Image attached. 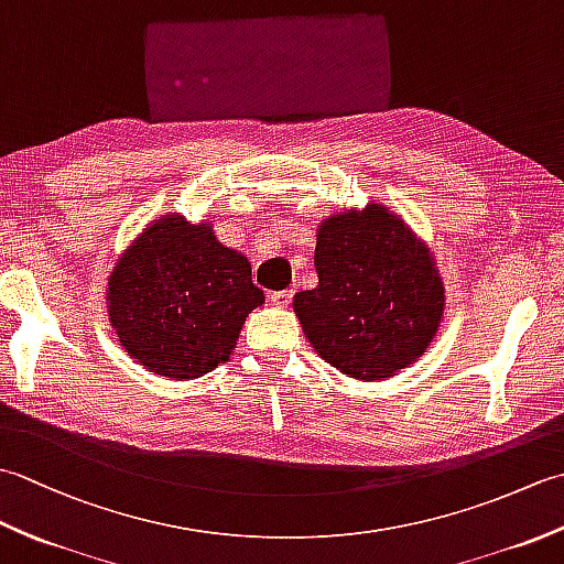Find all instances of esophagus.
I'll return each instance as SVG.
<instances>
[{
    "label": "esophagus",
    "mask_w": 564,
    "mask_h": 564,
    "mask_svg": "<svg viewBox=\"0 0 564 564\" xmlns=\"http://www.w3.org/2000/svg\"><path fill=\"white\" fill-rule=\"evenodd\" d=\"M293 301V291H279V293H271V303L275 307H289Z\"/></svg>",
    "instance_id": "34e87169"
}]
</instances>
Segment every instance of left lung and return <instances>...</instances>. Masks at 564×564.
Listing matches in <instances>:
<instances>
[{"instance_id": "8db88e82", "label": "left lung", "mask_w": 564, "mask_h": 564, "mask_svg": "<svg viewBox=\"0 0 564 564\" xmlns=\"http://www.w3.org/2000/svg\"><path fill=\"white\" fill-rule=\"evenodd\" d=\"M317 289L293 297L310 346L339 373L382 380L436 339L446 289L434 251L402 215L370 200L317 225Z\"/></svg>"}]
</instances>
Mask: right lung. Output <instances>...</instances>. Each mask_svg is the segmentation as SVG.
Returning <instances> with one entry per match:
<instances>
[{
    "mask_svg": "<svg viewBox=\"0 0 564 564\" xmlns=\"http://www.w3.org/2000/svg\"><path fill=\"white\" fill-rule=\"evenodd\" d=\"M263 305L242 251L213 223L170 213L130 242L106 285V310L128 356L152 376L194 380L230 358L245 319Z\"/></svg>",
    "mask_w": 564,
    "mask_h": 564,
    "instance_id": "add662e5",
    "label": "right lung"
}]
</instances>
